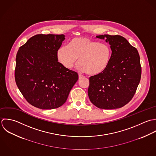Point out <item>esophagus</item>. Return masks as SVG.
<instances>
[{
	"label": "esophagus",
	"instance_id": "1",
	"mask_svg": "<svg viewBox=\"0 0 156 156\" xmlns=\"http://www.w3.org/2000/svg\"><path fill=\"white\" fill-rule=\"evenodd\" d=\"M78 76H79V79H80V80L84 77L83 75H81V74H79V75H78Z\"/></svg>",
	"mask_w": 156,
	"mask_h": 156
}]
</instances>
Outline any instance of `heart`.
I'll return each instance as SVG.
<instances>
[{
    "instance_id": "obj_1",
    "label": "heart",
    "mask_w": 156,
    "mask_h": 156,
    "mask_svg": "<svg viewBox=\"0 0 156 156\" xmlns=\"http://www.w3.org/2000/svg\"><path fill=\"white\" fill-rule=\"evenodd\" d=\"M111 55L108 44L85 37L72 39L67 46L60 47L57 51V58L64 67L72 69L79 58L78 70L92 75L100 74L107 69Z\"/></svg>"
}]
</instances>
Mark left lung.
Wrapping results in <instances>:
<instances>
[{"mask_svg":"<svg viewBox=\"0 0 156 156\" xmlns=\"http://www.w3.org/2000/svg\"><path fill=\"white\" fill-rule=\"evenodd\" d=\"M110 45L112 55L107 69L89 78L88 95L91 102L102 109H116L128 104L136 93L141 78L137 50L121 35H101Z\"/></svg>","mask_w":156,"mask_h":156,"instance_id":"obj_1","label":"left lung"}]
</instances>
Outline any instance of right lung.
<instances>
[{"mask_svg": "<svg viewBox=\"0 0 156 156\" xmlns=\"http://www.w3.org/2000/svg\"><path fill=\"white\" fill-rule=\"evenodd\" d=\"M65 35L38 34L19 48L15 80L26 100L40 109H54L66 101L78 80L76 72L58 62L57 51Z\"/></svg>", "mask_w": 156, "mask_h": 156, "instance_id": "right-lung-1", "label": "right lung"}]
</instances>
